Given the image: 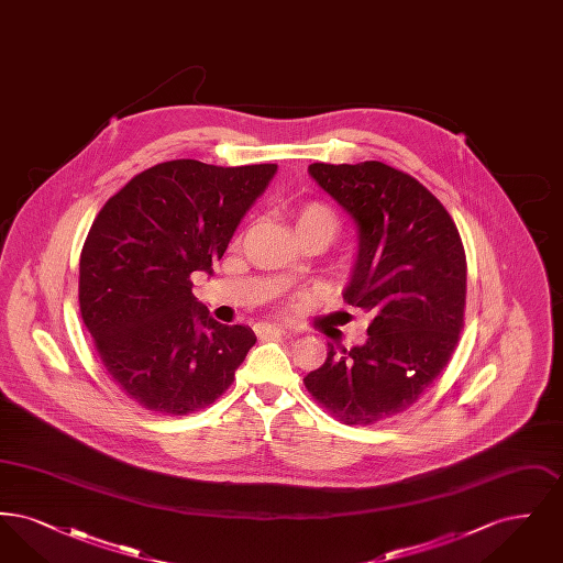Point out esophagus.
<instances>
[{
  "mask_svg": "<svg viewBox=\"0 0 563 563\" xmlns=\"http://www.w3.org/2000/svg\"><path fill=\"white\" fill-rule=\"evenodd\" d=\"M255 333H257V338H262V340H269V338L285 335V329H283V327H276V324H257V327H255Z\"/></svg>",
  "mask_w": 563,
  "mask_h": 563,
  "instance_id": "34e87169",
  "label": "esophagus"
}]
</instances>
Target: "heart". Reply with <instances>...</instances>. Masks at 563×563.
<instances>
[{"label": "heart", "mask_w": 563, "mask_h": 563, "mask_svg": "<svg viewBox=\"0 0 563 563\" xmlns=\"http://www.w3.org/2000/svg\"><path fill=\"white\" fill-rule=\"evenodd\" d=\"M291 228L295 239H314L322 244V249L329 242L335 241L342 230V219L335 213L333 207L321 200H306L297 205L291 211Z\"/></svg>", "instance_id": "obj_1"}]
</instances>
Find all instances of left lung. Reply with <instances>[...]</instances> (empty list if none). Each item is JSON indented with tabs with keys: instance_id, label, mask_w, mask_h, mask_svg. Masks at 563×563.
<instances>
[{
	"instance_id": "8db88e82",
	"label": "left lung",
	"mask_w": 563,
	"mask_h": 563,
	"mask_svg": "<svg viewBox=\"0 0 563 563\" xmlns=\"http://www.w3.org/2000/svg\"><path fill=\"white\" fill-rule=\"evenodd\" d=\"M308 170L358 228L344 299L369 317V338L327 344L303 384L340 422L369 427L411 407L448 367L464 327L466 255L454 219L411 175L375 161Z\"/></svg>"
}]
</instances>
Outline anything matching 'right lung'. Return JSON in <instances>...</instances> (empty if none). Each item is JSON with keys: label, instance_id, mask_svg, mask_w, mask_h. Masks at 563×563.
Here are the masks:
<instances>
[{"label": "right lung", "instance_id": "obj_1", "mask_svg": "<svg viewBox=\"0 0 563 563\" xmlns=\"http://www.w3.org/2000/svg\"><path fill=\"white\" fill-rule=\"evenodd\" d=\"M276 164H156L113 194L80 255V314L115 386L143 409L188 416L234 382L255 335L191 294L213 272Z\"/></svg>", "mask_w": 563, "mask_h": 563}]
</instances>
